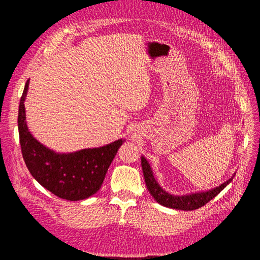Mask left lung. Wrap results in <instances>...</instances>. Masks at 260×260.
<instances>
[{"mask_svg":"<svg viewBox=\"0 0 260 260\" xmlns=\"http://www.w3.org/2000/svg\"><path fill=\"white\" fill-rule=\"evenodd\" d=\"M141 159H142V169H143V174H144L145 183L148 191L151 193V196L154 198V200H155L157 203L162 204L164 207L172 208L176 210H183V211H192V210L203 207L204 204H207L210 200H212L215 196H218L219 193L221 192L231 181H233L235 176L234 174L233 178H230L221 185L215 186L214 189H211V190L190 193V194H184V196H174L163 190L162 186L158 184L156 179L154 178L152 168L147 159L144 156H142Z\"/></svg>","mask_w":260,"mask_h":260,"instance_id":"1","label":"left lung"}]
</instances>
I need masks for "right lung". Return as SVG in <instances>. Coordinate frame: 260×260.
I'll return each instance as SVG.
<instances>
[{
	"label": "right lung",
	"mask_w": 260,
	"mask_h": 260,
	"mask_svg": "<svg viewBox=\"0 0 260 260\" xmlns=\"http://www.w3.org/2000/svg\"><path fill=\"white\" fill-rule=\"evenodd\" d=\"M27 88L29 80L22 93L18 116L20 145L27 170L43 187L64 200L79 201L95 194L125 140L73 153L50 150L38 142L27 129L24 107Z\"/></svg>",
	"instance_id": "obj_1"
}]
</instances>
